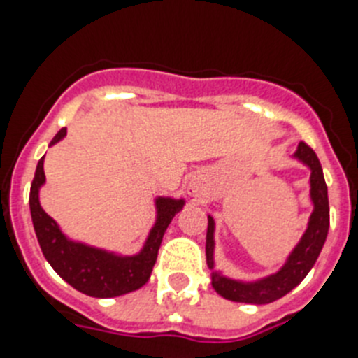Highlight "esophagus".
<instances>
[{"mask_svg":"<svg viewBox=\"0 0 358 358\" xmlns=\"http://www.w3.org/2000/svg\"><path fill=\"white\" fill-rule=\"evenodd\" d=\"M191 192H198L196 187H191Z\"/></svg>","mask_w":358,"mask_h":358,"instance_id":"1","label":"esophagus"}]
</instances>
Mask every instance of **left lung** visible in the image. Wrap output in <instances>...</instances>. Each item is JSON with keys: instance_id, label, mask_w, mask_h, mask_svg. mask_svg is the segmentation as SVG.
<instances>
[{"instance_id": "obj_1", "label": "left lung", "mask_w": 358, "mask_h": 358, "mask_svg": "<svg viewBox=\"0 0 358 358\" xmlns=\"http://www.w3.org/2000/svg\"><path fill=\"white\" fill-rule=\"evenodd\" d=\"M295 157L303 160L312 169V200L315 209L310 217L308 229L304 232L301 243L295 247L292 256L288 257L287 265L282 266L278 273L257 282H238L232 279L222 278L220 273H213V287L217 294L229 301L247 304H268L281 299L282 295L294 290L306 273L315 265L317 257L321 254V248L328 236L329 227V205H328V187H326L324 176H322L321 162L317 158L315 151L306 142H299V148L295 151ZM214 220L209 216L207 225V265L209 268L214 266L213 250H214Z\"/></svg>"}]
</instances>
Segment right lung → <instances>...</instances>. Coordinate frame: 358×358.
<instances>
[{"mask_svg":"<svg viewBox=\"0 0 358 358\" xmlns=\"http://www.w3.org/2000/svg\"><path fill=\"white\" fill-rule=\"evenodd\" d=\"M64 135H66V127H63L54 136L50 145L61 141ZM43 158L37 162L36 176L30 185V213H32L34 231H36L39 247L52 268L76 290L92 295V297H117V295L129 294L144 287L157 263L164 232L175 214L183 207V201L158 198L157 223L153 231L149 232L144 250L133 257L113 256L104 250L73 243L66 239L63 232L59 231L57 223L41 209L37 192L41 183L45 182Z\"/></svg>","mask_w":358,"mask_h":358,"instance_id":"1","label":"right lung"}]
</instances>
